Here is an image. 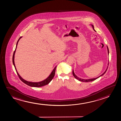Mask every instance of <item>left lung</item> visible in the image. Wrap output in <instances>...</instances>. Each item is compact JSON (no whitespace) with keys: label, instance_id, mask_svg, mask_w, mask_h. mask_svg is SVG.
Masks as SVG:
<instances>
[{"label":"left lung","instance_id":"8db88e82","mask_svg":"<svg viewBox=\"0 0 121 121\" xmlns=\"http://www.w3.org/2000/svg\"><path fill=\"white\" fill-rule=\"evenodd\" d=\"M92 27L93 28V30H95V29H94V26H93V25H92ZM107 49H108V54H109V49H108V47L107 46ZM109 63H108V65H109ZM108 66L107 67V69L106 70L105 72L103 73V74H102V75H101L99 76V77H97V78H93V79H81V78H79V77H77V76L75 74H74V71H73V72H72V73H73V75L74 76V77L76 79H78V80L79 81H81V82H91V81H93L95 80H96V79H97L98 78H99V77H101V76H102L104 74H105V73H106V72L107 71V69H108Z\"/></svg>","mask_w":121,"mask_h":121}]
</instances>
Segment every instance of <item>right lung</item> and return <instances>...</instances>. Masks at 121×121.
<instances>
[{
    "instance_id": "right-lung-1",
    "label": "right lung",
    "mask_w": 121,
    "mask_h": 121,
    "mask_svg": "<svg viewBox=\"0 0 121 121\" xmlns=\"http://www.w3.org/2000/svg\"><path fill=\"white\" fill-rule=\"evenodd\" d=\"M22 37H20L19 38V39H18L17 43V45H16V49L14 50V53H13V57H12V61H13V64L14 65V67L17 73V74L18 77H19V79L21 80L25 84L27 85L28 86H32V87H41L42 86H45L46 85H47L50 82H51L52 80V79L54 77V75H55V70H56V67L54 68V69H53L52 72L51 74H50V75L48 77L47 79H46L45 80H44L43 81L40 82H28L26 81L25 80V79H22V77H20V76L19 75V74H18L17 72V70L16 69V67L15 66V64H14V54L15 52V51H16V48L17 47V45L18 42H19L20 39Z\"/></svg>"
}]
</instances>
